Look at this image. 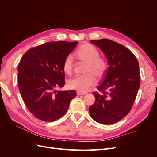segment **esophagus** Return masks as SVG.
I'll use <instances>...</instances> for the list:
<instances>
[{
	"label": "esophagus",
	"mask_w": 157,
	"mask_h": 157,
	"mask_svg": "<svg viewBox=\"0 0 157 157\" xmlns=\"http://www.w3.org/2000/svg\"><path fill=\"white\" fill-rule=\"evenodd\" d=\"M85 94H86V93L80 92H77V96H81V95H85Z\"/></svg>",
	"instance_id": "esophagus-1"
}]
</instances>
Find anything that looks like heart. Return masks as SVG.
Masks as SVG:
<instances>
[{
    "instance_id": "obj_1",
    "label": "heart",
    "mask_w": 157,
    "mask_h": 157,
    "mask_svg": "<svg viewBox=\"0 0 157 157\" xmlns=\"http://www.w3.org/2000/svg\"><path fill=\"white\" fill-rule=\"evenodd\" d=\"M75 56L79 61L86 63L84 75L76 76L69 80L68 86L71 89L85 92L90 90L96 83V77L100 78L105 74L108 63L105 59L99 57V51L90 44L84 43L80 46L75 53ZM74 63L72 56H68L64 60L63 69L64 72L71 75L73 72Z\"/></svg>"
}]
</instances>
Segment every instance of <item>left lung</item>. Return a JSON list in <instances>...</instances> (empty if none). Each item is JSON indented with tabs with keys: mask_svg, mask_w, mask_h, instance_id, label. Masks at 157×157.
Wrapping results in <instances>:
<instances>
[{
	"mask_svg": "<svg viewBox=\"0 0 157 157\" xmlns=\"http://www.w3.org/2000/svg\"><path fill=\"white\" fill-rule=\"evenodd\" d=\"M100 48L109 67L104 80L94 92L96 101L89 108L93 119L103 124H111L122 119L130 111L140 86L139 63L125 46L103 39L91 40Z\"/></svg>",
	"mask_w": 157,
	"mask_h": 157,
	"instance_id": "8db88e82",
	"label": "left lung"
}]
</instances>
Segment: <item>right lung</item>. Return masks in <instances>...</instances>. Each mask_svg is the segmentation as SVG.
Segmentation results:
<instances>
[{
	"label": "right lung",
	"instance_id": "obj_1",
	"mask_svg": "<svg viewBox=\"0 0 157 157\" xmlns=\"http://www.w3.org/2000/svg\"><path fill=\"white\" fill-rule=\"evenodd\" d=\"M77 44L49 42L29 49L23 56L17 68L19 90L27 108L38 119H59L77 96L75 90L56 89L64 86V60Z\"/></svg>",
	"mask_w": 157,
	"mask_h": 157
}]
</instances>
